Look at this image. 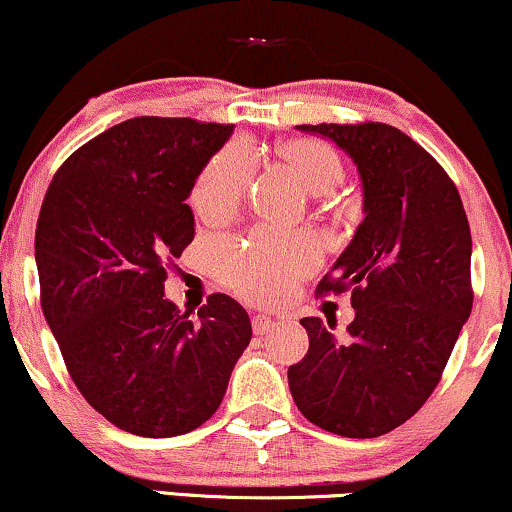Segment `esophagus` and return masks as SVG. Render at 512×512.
I'll list each match as a JSON object with an SVG mask.
<instances>
[{
  "instance_id": "1",
  "label": "esophagus",
  "mask_w": 512,
  "mask_h": 512,
  "mask_svg": "<svg viewBox=\"0 0 512 512\" xmlns=\"http://www.w3.org/2000/svg\"><path fill=\"white\" fill-rule=\"evenodd\" d=\"M274 326H276V321L267 314L252 316V331H255V335H267V333L274 331Z\"/></svg>"
}]
</instances>
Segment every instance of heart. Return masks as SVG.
Here are the masks:
<instances>
[{
    "mask_svg": "<svg viewBox=\"0 0 512 512\" xmlns=\"http://www.w3.org/2000/svg\"><path fill=\"white\" fill-rule=\"evenodd\" d=\"M283 160L309 193H328L345 177L338 151L319 139H293L281 146ZM250 179V153L243 144H229L212 155L198 174L191 205L198 215L217 219L241 205ZM319 262V248L307 236H288L260 229L238 248L219 252V271L231 288L255 302H276L295 281Z\"/></svg>",
    "mask_w": 512,
    "mask_h": 512,
    "instance_id": "b5f03b06",
    "label": "heart"
}]
</instances>
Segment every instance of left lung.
<instances>
[{"instance_id":"obj_1","label":"left lung","mask_w":512,"mask_h":512,"mask_svg":"<svg viewBox=\"0 0 512 512\" xmlns=\"http://www.w3.org/2000/svg\"><path fill=\"white\" fill-rule=\"evenodd\" d=\"M333 139L364 181V222L316 295L352 293L335 335L316 316L288 368L297 409L333 435L371 439L428 401L472 309L470 224L456 184L423 146L385 122L297 125Z\"/></svg>"}]
</instances>
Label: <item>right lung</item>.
<instances>
[{
  "mask_svg": "<svg viewBox=\"0 0 512 512\" xmlns=\"http://www.w3.org/2000/svg\"><path fill=\"white\" fill-rule=\"evenodd\" d=\"M234 125L141 115L58 167L35 231L44 319L82 397L115 428L177 437L222 404L250 316L215 293L198 319L165 300L193 241L186 198Z\"/></svg>",
  "mask_w": 512,
  "mask_h": 512,
  "instance_id": "add662e5",
  "label": "right lung"
}]
</instances>
